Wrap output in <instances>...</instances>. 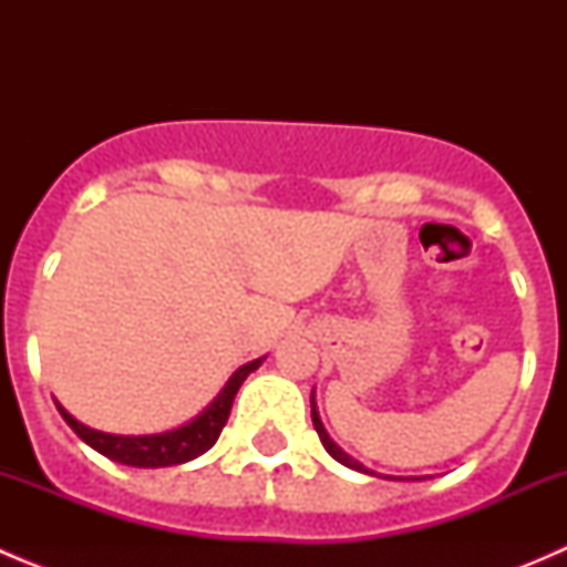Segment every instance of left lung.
Listing matches in <instances>:
<instances>
[{"instance_id": "obj_1", "label": "left lung", "mask_w": 567, "mask_h": 567, "mask_svg": "<svg viewBox=\"0 0 567 567\" xmlns=\"http://www.w3.org/2000/svg\"><path fill=\"white\" fill-rule=\"evenodd\" d=\"M310 403H312V425H316V431H318V436H320V444H323V447H326V453H329L331 458H334V461H340L342 466H348V468H357V472H364V474H375V472H370V468H364L362 463H359L357 458H351V455H348L346 450H342L340 444H337L334 439L329 436V431H326V427H323V422H320L318 405H316V390H312V398H310Z\"/></svg>"}]
</instances>
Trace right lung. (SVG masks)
<instances>
[{
  "label": "right lung",
  "instance_id": "obj_1",
  "mask_svg": "<svg viewBox=\"0 0 567 567\" xmlns=\"http://www.w3.org/2000/svg\"><path fill=\"white\" fill-rule=\"evenodd\" d=\"M262 359H251V362L241 364L236 373L227 379V384L221 386V392L199 411L194 420L183 422V425L169 427L162 433H145V436H120V433H104L95 431V427L82 425L76 416L68 414L60 403L56 411L62 414V420L73 427L79 439L84 444H90L93 450H99L101 455H106L109 461H117L123 466H136V468H162V466H177V463H188L199 458L203 453H208L210 447L219 439L221 427L227 425V416H230L233 400L236 392L241 390V384L247 381L249 373H255L262 364Z\"/></svg>",
  "mask_w": 567,
  "mask_h": 567
}]
</instances>
